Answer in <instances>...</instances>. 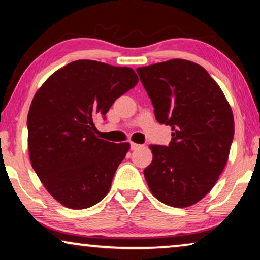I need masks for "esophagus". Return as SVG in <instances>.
Masks as SVG:
<instances>
[{"label": "esophagus", "mask_w": 260, "mask_h": 260, "mask_svg": "<svg viewBox=\"0 0 260 260\" xmlns=\"http://www.w3.org/2000/svg\"><path fill=\"white\" fill-rule=\"evenodd\" d=\"M142 147H143V145L137 144V143H130L131 150H137V149H140V148H142Z\"/></svg>", "instance_id": "esophagus-1"}]
</instances>
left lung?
<instances>
[{"label":"left lung","mask_w":260,"mask_h":260,"mask_svg":"<svg viewBox=\"0 0 260 260\" xmlns=\"http://www.w3.org/2000/svg\"><path fill=\"white\" fill-rule=\"evenodd\" d=\"M156 120L172 126L168 145H151L144 169L151 193L172 207L200 201L225 168L234 136L232 110L207 71L182 59L140 67Z\"/></svg>","instance_id":"left-lung-1"}]
</instances>
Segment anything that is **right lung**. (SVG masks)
Listing matches in <instances>:
<instances>
[{"label":"right lung","mask_w":260,"mask_h":260,"mask_svg":"<svg viewBox=\"0 0 260 260\" xmlns=\"http://www.w3.org/2000/svg\"><path fill=\"white\" fill-rule=\"evenodd\" d=\"M138 83L129 67L77 60L39 88L27 118L33 169L48 193L65 207L84 209L108 194L129 143L95 136L93 119Z\"/></svg>","instance_id":"right-lung-1"}]
</instances>
